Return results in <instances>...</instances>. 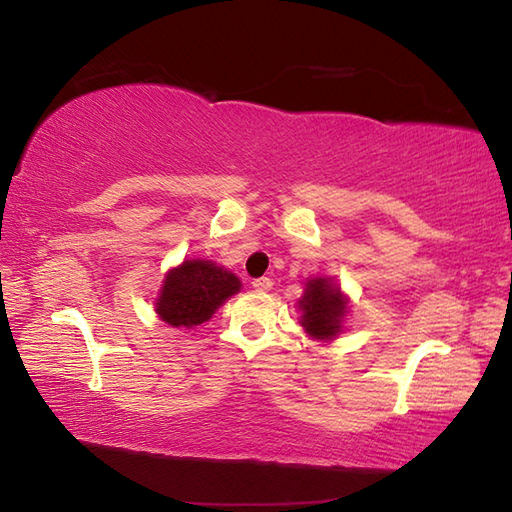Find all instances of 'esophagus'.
Returning a JSON list of instances; mask_svg holds the SVG:
<instances>
[{
  "label": "esophagus",
  "instance_id": "34e87169",
  "mask_svg": "<svg viewBox=\"0 0 512 512\" xmlns=\"http://www.w3.org/2000/svg\"><path fill=\"white\" fill-rule=\"evenodd\" d=\"M252 286H254V290H260V293H267V290H271L273 282L269 278H256L252 282Z\"/></svg>",
  "mask_w": 512,
  "mask_h": 512
}]
</instances>
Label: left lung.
<instances>
[{"label": "left lung", "instance_id": "1", "mask_svg": "<svg viewBox=\"0 0 512 512\" xmlns=\"http://www.w3.org/2000/svg\"><path fill=\"white\" fill-rule=\"evenodd\" d=\"M349 297L342 293L336 278L316 275L308 278L303 295L297 301L299 325L303 331L319 342L336 340L344 334V319L349 314Z\"/></svg>", "mask_w": 512, "mask_h": 512}]
</instances>
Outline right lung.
<instances>
[{
	"mask_svg": "<svg viewBox=\"0 0 512 512\" xmlns=\"http://www.w3.org/2000/svg\"><path fill=\"white\" fill-rule=\"evenodd\" d=\"M241 280L213 260L189 258L163 275L155 312L163 323L193 329L211 321L219 306L237 295Z\"/></svg>",
	"mask_w": 512,
	"mask_h": 512,
	"instance_id": "right-lung-1",
	"label": "right lung"
}]
</instances>
